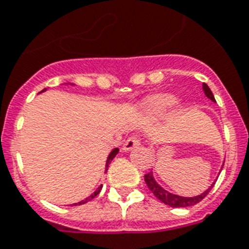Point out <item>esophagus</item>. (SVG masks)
I'll return each mask as SVG.
<instances>
[{
	"instance_id": "esophagus-1",
	"label": "esophagus",
	"mask_w": 249,
	"mask_h": 249,
	"mask_svg": "<svg viewBox=\"0 0 249 249\" xmlns=\"http://www.w3.org/2000/svg\"><path fill=\"white\" fill-rule=\"evenodd\" d=\"M141 144V141L138 137L133 136V137H129L128 140L125 141L124 146H123V150L124 151H130V150H133L134 147H137V146H140Z\"/></svg>"
}]
</instances>
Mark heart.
Wrapping results in <instances>:
<instances>
[{"mask_svg": "<svg viewBox=\"0 0 249 249\" xmlns=\"http://www.w3.org/2000/svg\"><path fill=\"white\" fill-rule=\"evenodd\" d=\"M177 98L170 94H158L143 102V111L150 116H164L177 106Z\"/></svg>", "mask_w": 249, "mask_h": 249, "instance_id": "obj_1", "label": "heart"}]
</instances>
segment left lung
<instances>
[{"instance_id": "left-lung-1", "label": "left lung", "mask_w": 249, "mask_h": 249, "mask_svg": "<svg viewBox=\"0 0 249 249\" xmlns=\"http://www.w3.org/2000/svg\"><path fill=\"white\" fill-rule=\"evenodd\" d=\"M203 90H204V94L207 97L211 99V101L216 102L214 97H213V93L209 89V86L207 84H203ZM144 182H146V185L150 190H151V193L155 195L160 201H163L164 204L169 205V207H173V208H186V207H191V205L197 204L199 201H201L204 199L208 193L211 191V189L213 187L212 186H209V189L207 191H204L200 195H197V196H193V197H185V196H179V195H176V194H172L169 191H166L164 190L163 187L160 185H158V182L155 181V178L152 176V172H148L147 174H144Z\"/></svg>"}]
</instances>
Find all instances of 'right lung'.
I'll use <instances>...</instances> for the list:
<instances>
[{"mask_svg":"<svg viewBox=\"0 0 249 249\" xmlns=\"http://www.w3.org/2000/svg\"><path fill=\"white\" fill-rule=\"evenodd\" d=\"M44 90H45V89H44ZM44 90H42V91H44ZM117 152H119V148H113L112 151L109 152L108 158H107V161H106V170H107V168H108L109 163H111V161H112L113 158H115V156L117 155ZM101 190H102V185L99 186V187H98V189L95 190V191H94V193L91 194V195H90V196L86 197L85 200H81V201H79V203H75V204H73V205H81V204H85V203H88V201H90V200H91V199H94V197L97 196V195H98V194H99V191H101Z\"/></svg>","mask_w":249,"mask_h":249,"instance_id":"obj_1","label":"right lung"}]
</instances>
